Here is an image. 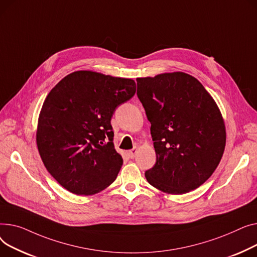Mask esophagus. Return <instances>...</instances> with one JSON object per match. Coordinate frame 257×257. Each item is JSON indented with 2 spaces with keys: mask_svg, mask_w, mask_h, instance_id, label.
Masks as SVG:
<instances>
[{
  "mask_svg": "<svg viewBox=\"0 0 257 257\" xmlns=\"http://www.w3.org/2000/svg\"><path fill=\"white\" fill-rule=\"evenodd\" d=\"M137 153H138V147L135 146L133 149L128 150V156L131 159H134L136 157V155H137Z\"/></svg>",
  "mask_w": 257,
  "mask_h": 257,
  "instance_id": "1",
  "label": "esophagus"
}]
</instances>
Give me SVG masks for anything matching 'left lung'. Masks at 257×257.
I'll use <instances>...</instances> for the list:
<instances>
[{
	"instance_id": "1",
	"label": "left lung",
	"mask_w": 257,
	"mask_h": 257,
	"mask_svg": "<svg viewBox=\"0 0 257 257\" xmlns=\"http://www.w3.org/2000/svg\"><path fill=\"white\" fill-rule=\"evenodd\" d=\"M157 162L145 172L156 189L180 195L212 176L224 154L226 130L215 99L192 75L165 72L137 79Z\"/></svg>"
}]
</instances>
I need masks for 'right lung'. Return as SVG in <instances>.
<instances>
[{"label":"right lung","instance_id":"add662e5","mask_svg":"<svg viewBox=\"0 0 257 257\" xmlns=\"http://www.w3.org/2000/svg\"><path fill=\"white\" fill-rule=\"evenodd\" d=\"M136 93L132 79L92 70L67 74L44 99L36 143L50 174L67 191L93 195L108 188L123 164L111 118Z\"/></svg>","mask_w":257,"mask_h":257}]
</instances>
